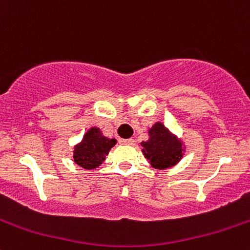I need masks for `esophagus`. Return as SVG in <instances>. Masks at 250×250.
<instances>
[{"label":"esophagus","mask_w":250,"mask_h":250,"mask_svg":"<svg viewBox=\"0 0 250 250\" xmlns=\"http://www.w3.org/2000/svg\"><path fill=\"white\" fill-rule=\"evenodd\" d=\"M122 144H125V145L134 146L135 145V140L134 139H125V140H122Z\"/></svg>","instance_id":"esophagus-1"}]
</instances>
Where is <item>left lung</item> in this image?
Returning <instances> with one entry per match:
<instances>
[{"label": "left lung", "instance_id": "left-lung-1", "mask_svg": "<svg viewBox=\"0 0 250 250\" xmlns=\"http://www.w3.org/2000/svg\"><path fill=\"white\" fill-rule=\"evenodd\" d=\"M150 139L143 141V152L151 166L158 169L173 167L183 157L181 143L162 123H155L148 130Z\"/></svg>", "mask_w": 250, "mask_h": 250}]
</instances>
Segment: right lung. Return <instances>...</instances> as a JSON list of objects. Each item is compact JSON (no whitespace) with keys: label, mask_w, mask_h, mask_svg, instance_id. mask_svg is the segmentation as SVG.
I'll return each instance as SVG.
<instances>
[{"label":"right lung","mask_w":250,"mask_h":250,"mask_svg":"<svg viewBox=\"0 0 250 250\" xmlns=\"http://www.w3.org/2000/svg\"><path fill=\"white\" fill-rule=\"evenodd\" d=\"M115 145L116 139L104 137L99 128L93 127L75 147L74 160L84 169H94L104 162L109 151Z\"/></svg>","instance_id":"obj_1"}]
</instances>
